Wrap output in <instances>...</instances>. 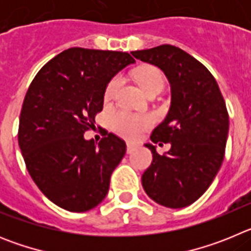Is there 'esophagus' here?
Returning <instances> with one entry per match:
<instances>
[{"label":"esophagus","mask_w":251,"mask_h":251,"mask_svg":"<svg viewBox=\"0 0 251 251\" xmlns=\"http://www.w3.org/2000/svg\"><path fill=\"white\" fill-rule=\"evenodd\" d=\"M134 150H136V146L133 143H127V153H132Z\"/></svg>","instance_id":"34e87169"}]
</instances>
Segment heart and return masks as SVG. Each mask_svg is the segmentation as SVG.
<instances>
[{
	"instance_id": "obj_1",
	"label": "heart",
	"mask_w": 251,
	"mask_h": 251,
	"mask_svg": "<svg viewBox=\"0 0 251 251\" xmlns=\"http://www.w3.org/2000/svg\"><path fill=\"white\" fill-rule=\"evenodd\" d=\"M137 81L146 94L153 90H162L165 85V77L157 68L145 66L138 69L134 74ZM122 84V77L119 75L114 76L106 84L104 90V100L110 101L114 98L115 93ZM153 124V121L148 115L132 114L126 110H118L110 117V127L117 134L127 139H136L143 130L148 129Z\"/></svg>"
}]
</instances>
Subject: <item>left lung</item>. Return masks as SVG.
Here are the masks:
<instances>
[{"instance_id":"obj_1","label":"left lung","mask_w":251,"mask_h":251,"mask_svg":"<svg viewBox=\"0 0 251 251\" xmlns=\"http://www.w3.org/2000/svg\"><path fill=\"white\" fill-rule=\"evenodd\" d=\"M130 54L161 69L172 95L167 117L151 136L153 143H171V148L161 156L156 146L146 145L153 161L142 185L154 202L186 207L210 187L224 161L229 133L225 100L211 73L179 48L166 44Z\"/></svg>"}]
</instances>
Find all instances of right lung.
<instances>
[{
    "label": "right lung",
    "instance_id": "add662e5",
    "mask_svg": "<svg viewBox=\"0 0 251 251\" xmlns=\"http://www.w3.org/2000/svg\"><path fill=\"white\" fill-rule=\"evenodd\" d=\"M133 63L128 52L72 48L45 64L28 86L20 150L40 191L64 210L88 211L108 194L126 142L109 133L97 146L84 133L95 127L106 84Z\"/></svg>",
    "mask_w": 251,
    "mask_h": 251
}]
</instances>
